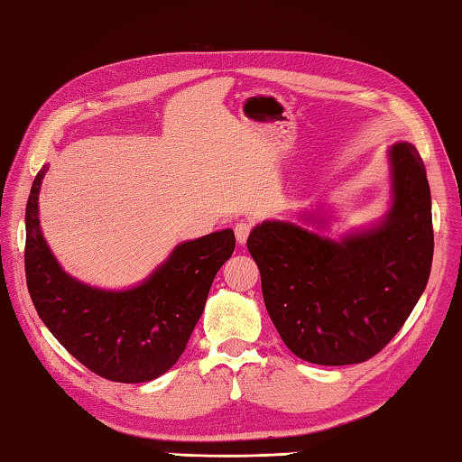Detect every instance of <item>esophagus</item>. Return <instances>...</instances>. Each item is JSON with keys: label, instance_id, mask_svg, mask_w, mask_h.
Wrapping results in <instances>:
<instances>
[{"label": "esophagus", "instance_id": "esophagus-1", "mask_svg": "<svg viewBox=\"0 0 462 462\" xmlns=\"http://www.w3.org/2000/svg\"><path fill=\"white\" fill-rule=\"evenodd\" d=\"M249 233H251V223L249 221H239L237 225H235V237H237L239 245L247 243Z\"/></svg>", "mask_w": 462, "mask_h": 462}]
</instances>
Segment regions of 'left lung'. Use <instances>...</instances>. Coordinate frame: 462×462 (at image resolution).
Segmentation results:
<instances>
[{
	"label": "left lung",
	"mask_w": 462,
	"mask_h": 462,
	"mask_svg": "<svg viewBox=\"0 0 462 462\" xmlns=\"http://www.w3.org/2000/svg\"><path fill=\"white\" fill-rule=\"evenodd\" d=\"M389 162L393 201L376 227L333 241L265 221L249 235L267 313L299 359L369 361L401 331L427 287L435 237L425 163L411 143H394Z\"/></svg>",
	"instance_id": "left-lung-1"
}]
</instances>
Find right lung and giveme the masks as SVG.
<instances>
[{
    "label": "right lung",
    "mask_w": 462,
    "mask_h": 462,
    "mask_svg": "<svg viewBox=\"0 0 462 462\" xmlns=\"http://www.w3.org/2000/svg\"><path fill=\"white\" fill-rule=\"evenodd\" d=\"M43 165L25 207V279L51 335L89 371L116 383H145L185 351L221 265L233 255V229L177 245L143 283L103 291L73 279L55 261L40 227Z\"/></svg>",
    "instance_id": "add662e5"
}]
</instances>
